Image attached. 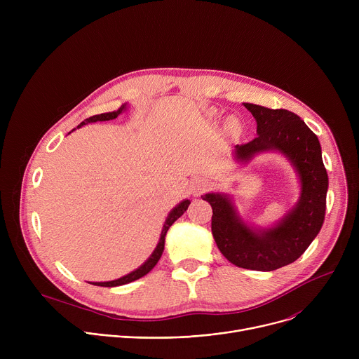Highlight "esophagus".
Listing matches in <instances>:
<instances>
[{"label":"esophagus","mask_w":359,"mask_h":359,"mask_svg":"<svg viewBox=\"0 0 359 359\" xmlns=\"http://www.w3.org/2000/svg\"><path fill=\"white\" fill-rule=\"evenodd\" d=\"M206 187H208V184L204 183V182H200V180H196L191 186H190V190L193 191V194H200V193H203L204 190H206Z\"/></svg>","instance_id":"34e87169"}]
</instances>
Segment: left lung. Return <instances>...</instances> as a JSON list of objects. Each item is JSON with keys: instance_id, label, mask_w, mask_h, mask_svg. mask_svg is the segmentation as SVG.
Returning a JSON list of instances; mask_svg holds the SVG:
<instances>
[{"instance_id": "left-lung-1", "label": "left lung", "mask_w": 359, "mask_h": 359, "mask_svg": "<svg viewBox=\"0 0 359 359\" xmlns=\"http://www.w3.org/2000/svg\"><path fill=\"white\" fill-rule=\"evenodd\" d=\"M257 122V136L236 146L237 161L255 153L280 150L290 159L301 180L297 206L273 229L255 231L236 213L227 196L204 194L213 209L212 233L224 257L234 266L273 271L294 263L320 233L327 208L328 175L317 135L295 114L244 104Z\"/></svg>"}]
</instances>
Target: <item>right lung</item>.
Masks as SVG:
<instances>
[{
    "instance_id": "add662e5",
    "label": "right lung",
    "mask_w": 359,
    "mask_h": 359,
    "mask_svg": "<svg viewBox=\"0 0 359 359\" xmlns=\"http://www.w3.org/2000/svg\"><path fill=\"white\" fill-rule=\"evenodd\" d=\"M125 107H126V105L121 107V108H119L118 111H115V112L100 114V115L90 116V118L85 119L78 128H81V126H83V125H88V123H90V122H97V121L102 122V121H112V119H116L118 115L122 114V111L125 109ZM189 204H190V201H189V200H184V201H182V203L179 204V206H176V208L170 212V215L168 216V219H166V222H165V226H163V230H162V234H161L159 244H158V247L155 248V251H153V254L150 255V257L147 259V262H146L144 264H142L137 270L132 271L130 274H128V276H125V277H122V278H118V280H114V281H107V283H92V284L99 285V287H116V285H123V284L132 283V281H135V280H137V278L146 276L153 267H155V266L158 264V262H159L161 257H162V252H163V250H165V237H166V233H168L169 227L187 210Z\"/></svg>"
}]
</instances>
